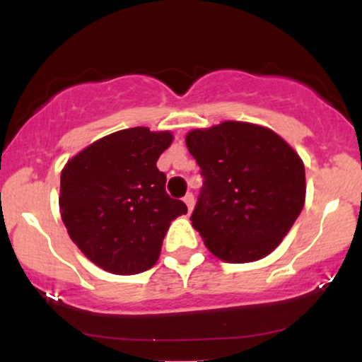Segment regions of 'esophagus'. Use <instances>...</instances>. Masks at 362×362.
Segmentation results:
<instances>
[{"instance_id":"34e87169","label":"esophagus","mask_w":362,"mask_h":362,"mask_svg":"<svg viewBox=\"0 0 362 362\" xmlns=\"http://www.w3.org/2000/svg\"><path fill=\"white\" fill-rule=\"evenodd\" d=\"M184 202L187 204V209H189V213L190 211H192V207H194V194L192 192H189L184 197Z\"/></svg>"}]
</instances>
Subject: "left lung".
Here are the masks:
<instances>
[{
    "mask_svg": "<svg viewBox=\"0 0 362 362\" xmlns=\"http://www.w3.org/2000/svg\"><path fill=\"white\" fill-rule=\"evenodd\" d=\"M204 177L192 226L213 255L245 264L269 255L305 206V165L267 127L226 120L185 138Z\"/></svg>",
    "mask_w": 362,
    "mask_h": 362,
    "instance_id": "1",
    "label": "left lung"
}]
</instances>
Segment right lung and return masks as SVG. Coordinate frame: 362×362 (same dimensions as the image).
<instances>
[{"label": "right lung", "mask_w": 362, "mask_h": 362, "mask_svg": "<svg viewBox=\"0 0 362 362\" xmlns=\"http://www.w3.org/2000/svg\"><path fill=\"white\" fill-rule=\"evenodd\" d=\"M168 131L131 127L95 141L66 163L59 207L68 235L88 259L119 276L151 269L170 223L187 206L165 190L156 161Z\"/></svg>", "instance_id": "right-lung-1"}]
</instances>
